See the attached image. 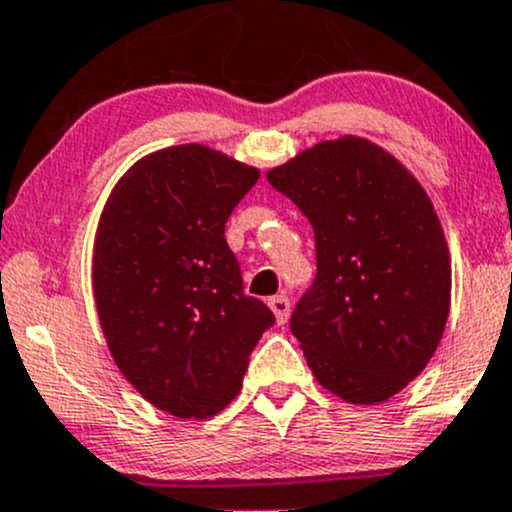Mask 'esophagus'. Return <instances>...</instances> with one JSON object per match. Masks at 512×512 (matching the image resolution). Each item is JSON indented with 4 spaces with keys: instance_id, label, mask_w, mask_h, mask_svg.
<instances>
[{
    "instance_id": "1",
    "label": "esophagus",
    "mask_w": 512,
    "mask_h": 512,
    "mask_svg": "<svg viewBox=\"0 0 512 512\" xmlns=\"http://www.w3.org/2000/svg\"><path fill=\"white\" fill-rule=\"evenodd\" d=\"M267 303H269V308H272L274 316H277V323H279V325H284L286 320H289V313H291V301L286 299L284 294H279V296H272V299H269Z\"/></svg>"
}]
</instances>
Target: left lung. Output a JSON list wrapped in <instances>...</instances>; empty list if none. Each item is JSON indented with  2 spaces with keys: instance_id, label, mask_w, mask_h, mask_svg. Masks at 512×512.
I'll use <instances>...</instances> for the list:
<instances>
[{
  "instance_id": "obj_1",
  "label": "left lung",
  "mask_w": 512,
  "mask_h": 512,
  "mask_svg": "<svg viewBox=\"0 0 512 512\" xmlns=\"http://www.w3.org/2000/svg\"><path fill=\"white\" fill-rule=\"evenodd\" d=\"M316 235V279L291 313L320 386L374 406L425 369L449 316L452 267L428 194L364 138L325 140L267 172Z\"/></svg>"
}]
</instances>
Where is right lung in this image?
<instances>
[{
  "label": "right lung",
  "mask_w": 512,
  "mask_h": 512,
  "mask_svg": "<svg viewBox=\"0 0 512 512\" xmlns=\"http://www.w3.org/2000/svg\"><path fill=\"white\" fill-rule=\"evenodd\" d=\"M260 172L206 145L143 157L94 243V301L121 374L160 411L211 418L238 396L274 313L245 296L226 221Z\"/></svg>",
  "instance_id": "add662e5"
}]
</instances>
